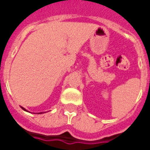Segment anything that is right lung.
Listing matches in <instances>:
<instances>
[{
	"mask_svg": "<svg viewBox=\"0 0 150 150\" xmlns=\"http://www.w3.org/2000/svg\"><path fill=\"white\" fill-rule=\"evenodd\" d=\"M21 108H22V109H23V110H26V109H25V108H23V107H21Z\"/></svg>",
	"mask_w": 150,
	"mask_h": 150,
	"instance_id": "add662e5",
	"label": "right lung"
}]
</instances>
